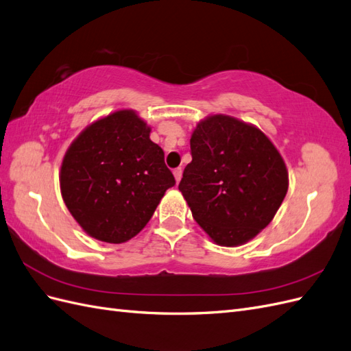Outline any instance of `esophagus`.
Instances as JSON below:
<instances>
[{"mask_svg":"<svg viewBox=\"0 0 351 351\" xmlns=\"http://www.w3.org/2000/svg\"><path fill=\"white\" fill-rule=\"evenodd\" d=\"M173 176H175L176 184H179V181H181V179H182V169H181V167L175 169V170H173Z\"/></svg>","mask_w":351,"mask_h":351,"instance_id":"obj_1","label":"esophagus"}]
</instances>
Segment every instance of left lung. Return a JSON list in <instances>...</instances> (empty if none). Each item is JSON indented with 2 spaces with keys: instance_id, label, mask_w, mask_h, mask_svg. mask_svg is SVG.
<instances>
[{
  "instance_id": "obj_1",
  "label": "left lung",
  "mask_w": 351,
  "mask_h": 351,
  "mask_svg": "<svg viewBox=\"0 0 351 351\" xmlns=\"http://www.w3.org/2000/svg\"><path fill=\"white\" fill-rule=\"evenodd\" d=\"M193 162L179 191L217 245L237 247L265 229L288 191V170L272 141L252 123L212 114L191 135Z\"/></svg>"
}]
</instances>
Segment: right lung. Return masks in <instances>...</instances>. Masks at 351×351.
<instances>
[{
	"mask_svg": "<svg viewBox=\"0 0 351 351\" xmlns=\"http://www.w3.org/2000/svg\"><path fill=\"white\" fill-rule=\"evenodd\" d=\"M149 132L134 110H117L86 126L67 148L60 189L89 237L110 244L129 241L175 185L163 149Z\"/></svg>",
	"mask_w": 351,
	"mask_h": 351,
	"instance_id": "right-lung-1",
	"label": "right lung"
}]
</instances>
